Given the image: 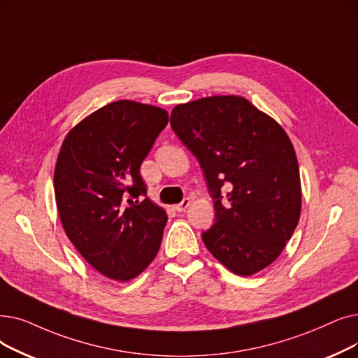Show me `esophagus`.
<instances>
[{
	"instance_id": "34e87169",
	"label": "esophagus",
	"mask_w": 358,
	"mask_h": 358,
	"mask_svg": "<svg viewBox=\"0 0 358 358\" xmlns=\"http://www.w3.org/2000/svg\"><path fill=\"white\" fill-rule=\"evenodd\" d=\"M190 203H192L190 199H184V200L181 201V203H178V205L174 206V209H176L177 212H184L185 209H187V208L190 206Z\"/></svg>"
}]
</instances>
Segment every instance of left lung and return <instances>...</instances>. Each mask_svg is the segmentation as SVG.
<instances>
[{"label": "left lung", "instance_id": "left-lung-1", "mask_svg": "<svg viewBox=\"0 0 358 358\" xmlns=\"http://www.w3.org/2000/svg\"><path fill=\"white\" fill-rule=\"evenodd\" d=\"M171 127L197 158L215 200V224L201 234L208 250L241 276L269 266L301 212L299 161L285 130L236 95L180 103Z\"/></svg>", "mask_w": 358, "mask_h": 358}]
</instances>
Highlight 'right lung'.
<instances>
[{"instance_id":"obj_1","label":"right lung","mask_w":358,"mask_h":358,"mask_svg":"<svg viewBox=\"0 0 358 358\" xmlns=\"http://www.w3.org/2000/svg\"><path fill=\"white\" fill-rule=\"evenodd\" d=\"M168 124L162 108L111 102L61 145L54 192L73 245L103 276L126 282L157 257L168 216L146 197L141 165Z\"/></svg>"}]
</instances>
